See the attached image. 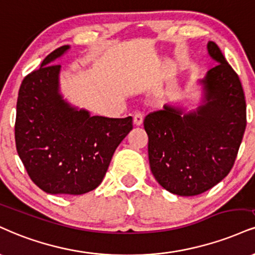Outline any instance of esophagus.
Here are the masks:
<instances>
[{
	"label": "esophagus",
	"instance_id": "34e87169",
	"mask_svg": "<svg viewBox=\"0 0 255 255\" xmlns=\"http://www.w3.org/2000/svg\"><path fill=\"white\" fill-rule=\"evenodd\" d=\"M133 122L135 126H141L143 122V115L140 112H136L133 116Z\"/></svg>",
	"mask_w": 255,
	"mask_h": 255
}]
</instances>
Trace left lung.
Returning <instances> with one entry per match:
<instances>
[{"instance_id": "left-lung-1", "label": "left lung", "mask_w": 255, "mask_h": 255, "mask_svg": "<svg viewBox=\"0 0 255 255\" xmlns=\"http://www.w3.org/2000/svg\"><path fill=\"white\" fill-rule=\"evenodd\" d=\"M208 53L203 103L192 112L166 104L143 120L148 159L157 182L178 196H196L231 172L246 129V101L240 78L214 41Z\"/></svg>"}]
</instances>
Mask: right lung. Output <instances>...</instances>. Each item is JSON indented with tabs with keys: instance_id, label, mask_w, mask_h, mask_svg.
Masks as SVG:
<instances>
[{
	"instance_id": "1",
	"label": "right lung",
	"mask_w": 255,
	"mask_h": 255,
	"mask_svg": "<svg viewBox=\"0 0 255 255\" xmlns=\"http://www.w3.org/2000/svg\"><path fill=\"white\" fill-rule=\"evenodd\" d=\"M54 50L23 78L15 120L17 154L35 185L52 195H83L106 176L115 149L133 129L131 116L110 119L78 110L59 94L60 65Z\"/></svg>"
}]
</instances>
